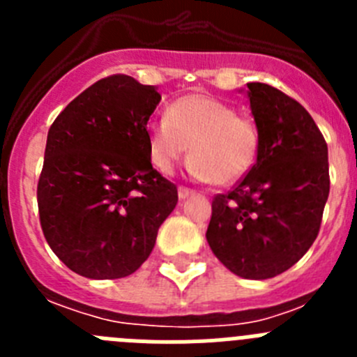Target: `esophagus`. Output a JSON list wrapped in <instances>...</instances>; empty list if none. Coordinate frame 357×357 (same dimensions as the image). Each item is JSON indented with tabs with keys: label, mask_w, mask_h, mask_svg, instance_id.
<instances>
[{
	"label": "esophagus",
	"mask_w": 357,
	"mask_h": 357,
	"mask_svg": "<svg viewBox=\"0 0 357 357\" xmlns=\"http://www.w3.org/2000/svg\"><path fill=\"white\" fill-rule=\"evenodd\" d=\"M191 195H193V189L184 188V185H181V188H178V198H181V200H185V198H189Z\"/></svg>",
	"instance_id": "esophagus-1"
}]
</instances>
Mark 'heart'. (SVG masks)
Returning a JSON list of instances; mask_svg holds the SVG:
<instances>
[{
	"label": "heart",
	"mask_w": 357,
	"mask_h": 357,
	"mask_svg": "<svg viewBox=\"0 0 357 357\" xmlns=\"http://www.w3.org/2000/svg\"><path fill=\"white\" fill-rule=\"evenodd\" d=\"M259 128L234 107L207 94H188L168 107L166 118L148 123L151 164L169 173L185 159L198 181L230 185L247 175L257 160Z\"/></svg>",
	"instance_id": "heart-1"
}]
</instances>
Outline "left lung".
Returning a JSON list of instances; mask_svg holds the SVG:
<instances>
[{
  "label": "left lung",
  "instance_id": "left-lung-1",
  "mask_svg": "<svg viewBox=\"0 0 357 357\" xmlns=\"http://www.w3.org/2000/svg\"><path fill=\"white\" fill-rule=\"evenodd\" d=\"M259 128L257 160L232 191L216 195L207 243L243 279H272L309 250L329 197L327 143L307 110L272 85L247 84Z\"/></svg>",
  "mask_w": 357,
  "mask_h": 357
}]
</instances>
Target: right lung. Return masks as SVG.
Returning a JSON list of instances; mask_svg holds the SVG:
<instances>
[{"label": "right lung", "instance_id": "1", "mask_svg": "<svg viewBox=\"0 0 357 357\" xmlns=\"http://www.w3.org/2000/svg\"><path fill=\"white\" fill-rule=\"evenodd\" d=\"M153 85L112 75L78 94L50 127L37 204L44 238L87 279L134 273L175 209L176 185L153 169L146 123Z\"/></svg>", "mask_w": 357, "mask_h": 357}]
</instances>
